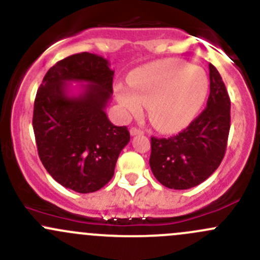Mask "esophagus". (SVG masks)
Returning <instances> with one entry per match:
<instances>
[{"label": "esophagus", "mask_w": 260, "mask_h": 260, "mask_svg": "<svg viewBox=\"0 0 260 260\" xmlns=\"http://www.w3.org/2000/svg\"><path fill=\"white\" fill-rule=\"evenodd\" d=\"M129 133H131V136L143 135V131L140 129V128H137V127H132V128H131V129H129Z\"/></svg>", "instance_id": "1"}]
</instances>
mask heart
I'll return each mask as SVG.
<instances>
[{"mask_svg": "<svg viewBox=\"0 0 260 260\" xmlns=\"http://www.w3.org/2000/svg\"><path fill=\"white\" fill-rule=\"evenodd\" d=\"M131 89L115 88L118 103L127 115L148 107L152 124L162 132L186 127L203 107L209 80L200 68L177 59L161 60L140 68L129 77Z\"/></svg>", "mask_w": 260, "mask_h": 260, "instance_id": "b5f03b06", "label": "heart"}]
</instances>
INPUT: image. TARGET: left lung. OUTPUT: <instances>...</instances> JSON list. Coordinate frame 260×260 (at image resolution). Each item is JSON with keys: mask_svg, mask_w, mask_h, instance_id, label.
Here are the masks:
<instances>
[{"mask_svg": "<svg viewBox=\"0 0 260 260\" xmlns=\"http://www.w3.org/2000/svg\"><path fill=\"white\" fill-rule=\"evenodd\" d=\"M210 95L206 108L182 132L151 138L149 166L164 186L187 190L214 174L224 158L230 129V98L219 72L209 64Z\"/></svg>", "mask_w": 260, "mask_h": 260, "instance_id": "1", "label": "left lung"}]
</instances>
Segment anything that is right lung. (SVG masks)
<instances>
[{
	"instance_id": "1",
	"label": "right lung",
	"mask_w": 260,
	"mask_h": 260,
	"mask_svg": "<svg viewBox=\"0 0 260 260\" xmlns=\"http://www.w3.org/2000/svg\"><path fill=\"white\" fill-rule=\"evenodd\" d=\"M113 75L108 60L80 52L50 68L36 93L32 127L39 157L52 179L77 192L107 185L129 142L127 127H117L106 114ZM70 81L88 84L72 97L66 84Z\"/></svg>"
}]
</instances>
